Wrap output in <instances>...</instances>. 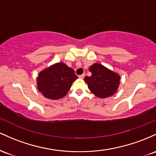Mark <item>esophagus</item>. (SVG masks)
Masks as SVG:
<instances>
[{
  "label": "esophagus",
  "mask_w": 156,
  "mask_h": 156,
  "mask_svg": "<svg viewBox=\"0 0 156 156\" xmlns=\"http://www.w3.org/2000/svg\"><path fill=\"white\" fill-rule=\"evenodd\" d=\"M85 73H83V74H81V75H80V76H79V78L84 79V77H85Z\"/></svg>",
  "instance_id": "obj_1"
}]
</instances>
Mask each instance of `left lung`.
<instances>
[{
	"label": "left lung",
	"instance_id": "1",
	"mask_svg": "<svg viewBox=\"0 0 156 156\" xmlns=\"http://www.w3.org/2000/svg\"><path fill=\"white\" fill-rule=\"evenodd\" d=\"M89 71L92 75L85 76L84 80L94 95L99 98H106L116 93L120 81L117 73L98 63L90 66Z\"/></svg>",
	"mask_w": 156,
	"mask_h": 156
}]
</instances>
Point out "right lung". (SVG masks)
I'll list each match as a JSON object with an SVG mask.
<instances>
[{
  "label": "right lung",
  "instance_id": "1",
  "mask_svg": "<svg viewBox=\"0 0 156 156\" xmlns=\"http://www.w3.org/2000/svg\"><path fill=\"white\" fill-rule=\"evenodd\" d=\"M77 78L73 69L60 62L39 73L37 87L45 97L58 99L67 94L73 81Z\"/></svg>",
  "mask_w": 156,
  "mask_h": 156
}]
</instances>
